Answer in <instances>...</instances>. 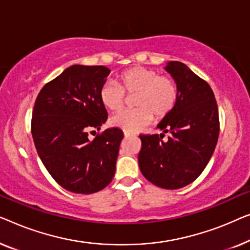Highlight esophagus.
<instances>
[{
  "label": "esophagus",
  "mask_w": 250,
  "mask_h": 250,
  "mask_svg": "<svg viewBox=\"0 0 250 250\" xmlns=\"http://www.w3.org/2000/svg\"><path fill=\"white\" fill-rule=\"evenodd\" d=\"M132 136H135V135H133V133H131V132L125 131V137H132Z\"/></svg>",
  "instance_id": "esophagus-1"
}]
</instances>
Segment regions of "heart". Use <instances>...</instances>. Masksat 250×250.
I'll return each mask as SVG.
<instances>
[{
  "mask_svg": "<svg viewBox=\"0 0 250 250\" xmlns=\"http://www.w3.org/2000/svg\"><path fill=\"white\" fill-rule=\"evenodd\" d=\"M118 83H105L100 89V101L105 108L118 112L124 107L125 95L132 97L136 108L122 111L111 118L110 125L126 132L138 131L160 121L173 111L179 100V86L170 76H160L155 70L133 66L118 77Z\"/></svg>",
  "mask_w": 250,
  "mask_h": 250,
  "instance_id": "b5f03b06",
  "label": "heart"
}]
</instances>
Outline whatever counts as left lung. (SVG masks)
<instances>
[{
	"label": "left lung",
	"mask_w": 250,
	"mask_h": 250,
	"mask_svg": "<svg viewBox=\"0 0 250 250\" xmlns=\"http://www.w3.org/2000/svg\"><path fill=\"white\" fill-rule=\"evenodd\" d=\"M165 70L179 86L178 103L157 125L163 133L139 136L138 163L153 185L179 189L195 181L212 157L220 132L219 110L208 83L185 63L170 61Z\"/></svg>",
	"instance_id": "obj_1"
}]
</instances>
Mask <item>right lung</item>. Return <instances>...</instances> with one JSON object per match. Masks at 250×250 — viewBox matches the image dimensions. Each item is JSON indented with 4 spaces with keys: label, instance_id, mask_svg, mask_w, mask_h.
Here are the masks:
<instances>
[{
    "label": "right lung",
    "instance_id": "right-lung-1",
    "mask_svg": "<svg viewBox=\"0 0 250 250\" xmlns=\"http://www.w3.org/2000/svg\"><path fill=\"white\" fill-rule=\"evenodd\" d=\"M110 72L104 65L69 66L41 89L34 105L31 135L38 155L52 178L76 194L102 190L115 173L122 130L88 137L107 120L100 89Z\"/></svg>",
    "mask_w": 250,
    "mask_h": 250
}]
</instances>
